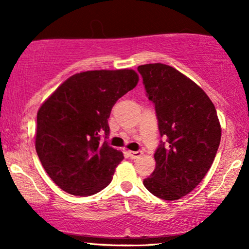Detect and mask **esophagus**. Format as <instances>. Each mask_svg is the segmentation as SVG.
<instances>
[{
    "instance_id": "esophagus-1",
    "label": "esophagus",
    "mask_w": 249,
    "mask_h": 249,
    "mask_svg": "<svg viewBox=\"0 0 249 249\" xmlns=\"http://www.w3.org/2000/svg\"><path fill=\"white\" fill-rule=\"evenodd\" d=\"M128 157H130L131 159H136V158H139V157L142 156V151H128Z\"/></svg>"
}]
</instances>
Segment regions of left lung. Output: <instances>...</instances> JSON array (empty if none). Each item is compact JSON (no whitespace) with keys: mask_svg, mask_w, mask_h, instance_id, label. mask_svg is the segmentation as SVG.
Returning <instances> with one entry per match:
<instances>
[{"mask_svg":"<svg viewBox=\"0 0 249 249\" xmlns=\"http://www.w3.org/2000/svg\"><path fill=\"white\" fill-rule=\"evenodd\" d=\"M138 71L166 138L154 153L153 173L142 182L158 198L178 200L212 166L221 139L216 110L201 88L170 65H139Z\"/></svg>","mask_w":249,"mask_h":249,"instance_id":"1","label":"left lung"}]
</instances>
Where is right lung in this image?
<instances>
[{
	"label": "right lung",
	"mask_w": 249,
	"mask_h": 249,
	"mask_svg": "<svg viewBox=\"0 0 249 249\" xmlns=\"http://www.w3.org/2000/svg\"><path fill=\"white\" fill-rule=\"evenodd\" d=\"M136 71L76 73L57 88L37 112L36 152L53 181L72 196H92L112 180L121 151L101 142L110 133L113 105L138 83Z\"/></svg>",
	"instance_id": "right-lung-1"
}]
</instances>
